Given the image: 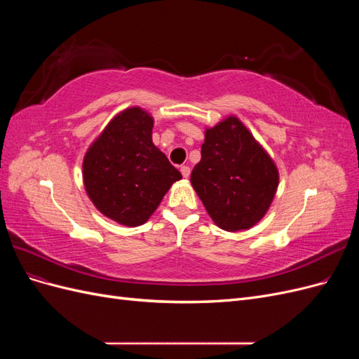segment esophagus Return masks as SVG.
Segmentation results:
<instances>
[{"mask_svg": "<svg viewBox=\"0 0 359 359\" xmlns=\"http://www.w3.org/2000/svg\"><path fill=\"white\" fill-rule=\"evenodd\" d=\"M180 170H181L184 178H189V177H190V168H189V166H181Z\"/></svg>", "mask_w": 359, "mask_h": 359, "instance_id": "esophagus-1", "label": "esophagus"}]
</instances>
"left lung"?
<instances>
[{
  "label": "left lung",
  "instance_id": "left-lung-1",
  "mask_svg": "<svg viewBox=\"0 0 359 359\" xmlns=\"http://www.w3.org/2000/svg\"><path fill=\"white\" fill-rule=\"evenodd\" d=\"M191 186L212 222L227 232L253 227L266 214L278 187V170L236 116L206 128Z\"/></svg>",
  "mask_w": 359,
  "mask_h": 359
}]
</instances>
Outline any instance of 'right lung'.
<instances>
[{
	"instance_id": "1",
	"label": "right lung",
	"mask_w": 359,
	"mask_h": 359,
	"mask_svg": "<svg viewBox=\"0 0 359 359\" xmlns=\"http://www.w3.org/2000/svg\"><path fill=\"white\" fill-rule=\"evenodd\" d=\"M154 119L128 107L106 126L83 158V184L103 215L124 226L144 224L182 175L153 144Z\"/></svg>"
}]
</instances>
